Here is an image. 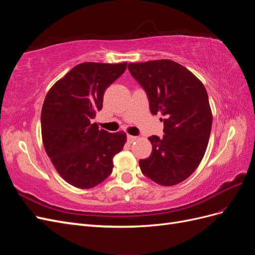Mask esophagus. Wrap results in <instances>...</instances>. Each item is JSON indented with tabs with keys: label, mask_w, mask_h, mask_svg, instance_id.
Returning <instances> with one entry per match:
<instances>
[{
	"label": "esophagus",
	"mask_w": 255,
	"mask_h": 255,
	"mask_svg": "<svg viewBox=\"0 0 255 255\" xmlns=\"http://www.w3.org/2000/svg\"><path fill=\"white\" fill-rule=\"evenodd\" d=\"M127 138H128V142H133V141H135L137 139L136 136H132V135H128Z\"/></svg>",
	"instance_id": "1"
}]
</instances>
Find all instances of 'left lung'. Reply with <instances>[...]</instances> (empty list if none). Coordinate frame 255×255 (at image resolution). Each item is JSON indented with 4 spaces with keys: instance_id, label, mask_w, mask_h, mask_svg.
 I'll use <instances>...</instances> for the list:
<instances>
[{
    "instance_id": "1",
    "label": "left lung",
    "mask_w": 255,
    "mask_h": 255,
    "mask_svg": "<svg viewBox=\"0 0 255 255\" xmlns=\"http://www.w3.org/2000/svg\"><path fill=\"white\" fill-rule=\"evenodd\" d=\"M129 73L149 99L152 115L164 116L163 138L151 136V155L139 160L141 172L163 186L192 174L204 156L213 115L206 89L188 69L169 59L130 63Z\"/></svg>"
}]
</instances>
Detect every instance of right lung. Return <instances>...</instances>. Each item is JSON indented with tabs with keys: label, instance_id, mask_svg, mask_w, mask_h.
I'll use <instances>...</instances> for the list:
<instances>
[{
	"label": "right lung",
	"instance_id": "obj_1",
	"mask_svg": "<svg viewBox=\"0 0 255 255\" xmlns=\"http://www.w3.org/2000/svg\"><path fill=\"white\" fill-rule=\"evenodd\" d=\"M127 63H83L49 90L41 111L45 152L63 179L74 187L97 186L113 171V158L127 141L91 123L102 110L106 88L126 71Z\"/></svg>",
	"mask_w": 255,
	"mask_h": 255
}]
</instances>
